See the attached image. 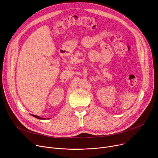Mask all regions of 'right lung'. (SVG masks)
Returning <instances> with one entry per match:
<instances>
[{
	"mask_svg": "<svg viewBox=\"0 0 158 158\" xmlns=\"http://www.w3.org/2000/svg\"><path fill=\"white\" fill-rule=\"evenodd\" d=\"M33 116H34V117H35V118H38V119H45V118H40V117H39V116H36V115H32Z\"/></svg>",
	"mask_w": 158,
	"mask_h": 158,
	"instance_id": "obj_1",
	"label": "right lung"
}]
</instances>
